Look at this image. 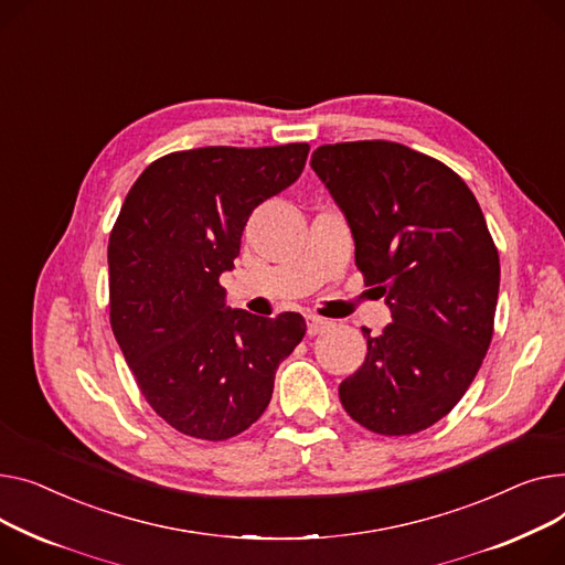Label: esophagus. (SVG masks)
<instances>
[{"label":"esophagus","mask_w":565,"mask_h":565,"mask_svg":"<svg viewBox=\"0 0 565 565\" xmlns=\"http://www.w3.org/2000/svg\"><path fill=\"white\" fill-rule=\"evenodd\" d=\"M326 328H330V321L319 315H308V335H319Z\"/></svg>","instance_id":"34e87169"}]
</instances>
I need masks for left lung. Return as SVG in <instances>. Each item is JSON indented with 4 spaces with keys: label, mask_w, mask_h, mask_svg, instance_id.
<instances>
[{
    "label": "left lung",
    "mask_w": 565,
    "mask_h": 565,
    "mask_svg": "<svg viewBox=\"0 0 565 565\" xmlns=\"http://www.w3.org/2000/svg\"><path fill=\"white\" fill-rule=\"evenodd\" d=\"M310 166L392 317L379 338L362 328L367 358L340 402L374 434H417L460 402L492 340L500 255L483 212L443 161L402 143L321 146Z\"/></svg>",
    "instance_id": "left-lung-1"
}]
</instances>
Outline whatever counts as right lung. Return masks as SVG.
I'll return each instance as SVG.
<instances>
[{
  "instance_id": "obj_1",
  "label": "right lung",
  "mask_w": 565,
  "mask_h": 565,
  "mask_svg": "<svg viewBox=\"0 0 565 565\" xmlns=\"http://www.w3.org/2000/svg\"><path fill=\"white\" fill-rule=\"evenodd\" d=\"M308 143L195 148L152 161L109 237L116 342L152 411L180 434L227 440L267 411L306 319L225 306L223 271L253 210L303 173Z\"/></svg>"
}]
</instances>
